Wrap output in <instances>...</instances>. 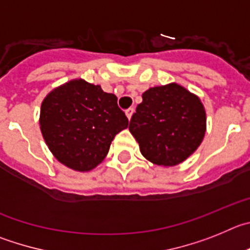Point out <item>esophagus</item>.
<instances>
[{
    "label": "esophagus",
    "instance_id": "1",
    "mask_svg": "<svg viewBox=\"0 0 250 250\" xmlns=\"http://www.w3.org/2000/svg\"><path fill=\"white\" fill-rule=\"evenodd\" d=\"M134 112V108H128L125 109V116L128 117V120H130V117H132V114H133Z\"/></svg>",
    "mask_w": 250,
    "mask_h": 250
}]
</instances>
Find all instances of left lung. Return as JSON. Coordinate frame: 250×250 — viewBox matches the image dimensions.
I'll list each match as a JSON object with an SVG mask.
<instances>
[{
    "instance_id": "obj_1",
    "label": "left lung",
    "mask_w": 250,
    "mask_h": 250,
    "mask_svg": "<svg viewBox=\"0 0 250 250\" xmlns=\"http://www.w3.org/2000/svg\"><path fill=\"white\" fill-rule=\"evenodd\" d=\"M129 130L143 157L158 166H175L199 147L206 133V111L199 98L177 83L142 94Z\"/></svg>"
}]
</instances>
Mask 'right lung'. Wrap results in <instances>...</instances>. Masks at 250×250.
<instances>
[{
  "label": "right lung",
  "instance_id": "add662e5",
  "mask_svg": "<svg viewBox=\"0 0 250 250\" xmlns=\"http://www.w3.org/2000/svg\"><path fill=\"white\" fill-rule=\"evenodd\" d=\"M40 125L53 156L72 169L86 172L104 159L114 136L128 127V118L114 94L75 80L44 98Z\"/></svg>",
  "mask_w": 250,
  "mask_h": 250
}]
</instances>
